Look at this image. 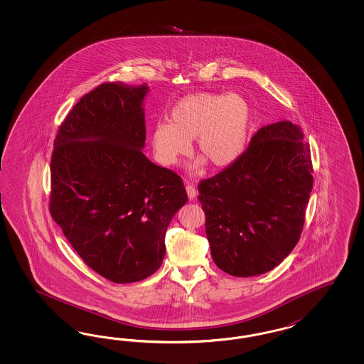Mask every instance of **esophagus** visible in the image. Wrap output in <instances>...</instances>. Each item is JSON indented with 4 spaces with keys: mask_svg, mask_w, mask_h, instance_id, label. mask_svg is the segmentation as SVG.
Returning a JSON list of instances; mask_svg holds the SVG:
<instances>
[{
    "mask_svg": "<svg viewBox=\"0 0 364 364\" xmlns=\"http://www.w3.org/2000/svg\"><path fill=\"white\" fill-rule=\"evenodd\" d=\"M187 195L188 198L192 201V200H195L196 196H198V191H196V188L193 187V186H191V184H187Z\"/></svg>",
    "mask_w": 364,
    "mask_h": 364,
    "instance_id": "esophagus-1",
    "label": "esophagus"
}]
</instances>
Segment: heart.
<instances>
[{
    "label": "heart",
    "instance_id": "1",
    "mask_svg": "<svg viewBox=\"0 0 364 364\" xmlns=\"http://www.w3.org/2000/svg\"><path fill=\"white\" fill-rule=\"evenodd\" d=\"M250 122L251 109L240 95L193 93L172 107L168 124L154 125L151 144L159 163L172 166L189 152V141L193 140L198 157L189 172L196 173L205 163L213 169H225L242 157Z\"/></svg>",
    "mask_w": 364,
    "mask_h": 364
}]
</instances>
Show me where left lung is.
Returning <instances> with one entry per match:
<instances>
[{
	"label": "left lung",
	"mask_w": 364,
	"mask_h": 364,
	"mask_svg": "<svg viewBox=\"0 0 364 364\" xmlns=\"http://www.w3.org/2000/svg\"><path fill=\"white\" fill-rule=\"evenodd\" d=\"M312 181L301 128L288 120L260 128L233 166L198 184L215 264L239 277L280 264L299 242Z\"/></svg>",
	"instance_id": "left-lung-1"
}]
</instances>
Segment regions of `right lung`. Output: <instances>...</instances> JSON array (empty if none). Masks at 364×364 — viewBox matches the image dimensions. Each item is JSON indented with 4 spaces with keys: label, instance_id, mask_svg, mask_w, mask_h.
Returning <instances> with one entry per match:
<instances>
[{
    "label": "right lung",
    "instance_id": "1",
    "mask_svg": "<svg viewBox=\"0 0 364 364\" xmlns=\"http://www.w3.org/2000/svg\"><path fill=\"white\" fill-rule=\"evenodd\" d=\"M146 84L107 82L69 112L50 161V213L87 264L113 283L154 275L166 228L188 196L143 154Z\"/></svg>",
    "mask_w": 364,
    "mask_h": 364
}]
</instances>
